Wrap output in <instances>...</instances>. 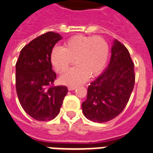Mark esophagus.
<instances>
[{"mask_svg": "<svg viewBox=\"0 0 153 153\" xmlns=\"http://www.w3.org/2000/svg\"><path fill=\"white\" fill-rule=\"evenodd\" d=\"M77 87L76 86H68V90L69 91H72V90H74L75 88H76Z\"/></svg>", "mask_w": 153, "mask_h": 153, "instance_id": "esophagus-1", "label": "esophagus"}]
</instances>
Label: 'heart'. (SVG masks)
<instances>
[{
  "mask_svg": "<svg viewBox=\"0 0 153 153\" xmlns=\"http://www.w3.org/2000/svg\"><path fill=\"white\" fill-rule=\"evenodd\" d=\"M109 56V45L100 36L76 35L65 42L64 47H55L51 61L58 73H64L74 61L77 65L64 74L60 81L64 85L76 86L88 76L95 77L104 69Z\"/></svg>",
  "mask_w": 153,
  "mask_h": 153,
  "instance_id": "heart-1",
  "label": "heart"
}]
</instances>
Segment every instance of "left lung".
Listing matches in <instances>:
<instances>
[{
	"instance_id": "1",
	"label": "left lung",
	"mask_w": 153,
	"mask_h": 153,
	"mask_svg": "<svg viewBox=\"0 0 153 153\" xmlns=\"http://www.w3.org/2000/svg\"><path fill=\"white\" fill-rule=\"evenodd\" d=\"M134 65L124 45L114 39L106 70L88 87L83 114L93 122L104 123L122 112L134 88Z\"/></svg>"
}]
</instances>
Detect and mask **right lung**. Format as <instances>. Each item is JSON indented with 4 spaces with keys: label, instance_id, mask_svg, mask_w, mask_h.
<instances>
[{
    "label": "right lung",
    "instance_id": "add662e5",
    "mask_svg": "<svg viewBox=\"0 0 153 153\" xmlns=\"http://www.w3.org/2000/svg\"><path fill=\"white\" fill-rule=\"evenodd\" d=\"M61 39L53 32L36 37L22 49L15 65L19 102L29 116L39 121L57 116L68 91L64 85H53L56 73L52 69L51 51Z\"/></svg>",
    "mask_w": 153,
    "mask_h": 153
}]
</instances>
